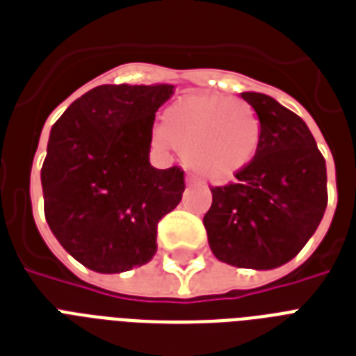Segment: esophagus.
<instances>
[{
    "label": "esophagus",
    "mask_w": 356,
    "mask_h": 356,
    "mask_svg": "<svg viewBox=\"0 0 356 356\" xmlns=\"http://www.w3.org/2000/svg\"><path fill=\"white\" fill-rule=\"evenodd\" d=\"M186 183H188V184H195V177H192V175H190V177H186Z\"/></svg>",
    "instance_id": "1"
}]
</instances>
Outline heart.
<instances>
[{
    "instance_id": "b5f03b06",
    "label": "heart",
    "mask_w": 356,
    "mask_h": 356,
    "mask_svg": "<svg viewBox=\"0 0 356 356\" xmlns=\"http://www.w3.org/2000/svg\"><path fill=\"white\" fill-rule=\"evenodd\" d=\"M260 136L262 120L253 105L227 96L184 97L164 113L162 129L153 131L156 145L172 144L212 183H227L249 166Z\"/></svg>"
}]
</instances>
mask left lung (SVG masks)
Here are the masks:
<instances>
[{"instance_id":"left-lung-1","label":"left lung","mask_w":356,"mask_h":356,"mask_svg":"<svg viewBox=\"0 0 356 356\" xmlns=\"http://www.w3.org/2000/svg\"><path fill=\"white\" fill-rule=\"evenodd\" d=\"M242 97L262 120L259 149L236 181L211 186L203 225L218 260L273 270L292 260L320 225L327 207L325 159L298 114L266 94Z\"/></svg>"}]
</instances>
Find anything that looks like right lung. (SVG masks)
<instances>
[{
	"label": "right lung",
	"mask_w": 356,
	"mask_h": 356,
	"mask_svg": "<svg viewBox=\"0 0 356 356\" xmlns=\"http://www.w3.org/2000/svg\"><path fill=\"white\" fill-rule=\"evenodd\" d=\"M172 94V85L96 86L51 127L40 172L46 222L97 273L149 262L156 225L183 197V168L149 164L155 113Z\"/></svg>",
	"instance_id": "add662e5"
}]
</instances>
